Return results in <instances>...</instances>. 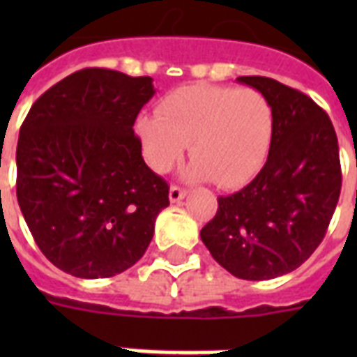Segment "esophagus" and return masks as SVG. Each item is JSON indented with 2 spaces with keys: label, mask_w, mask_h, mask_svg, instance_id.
<instances>
[{
  "label": "esophagus",
  "mask_w": 357,
  "mask_h": 357,
  "mask_svg": "<svg viewBox=\"0 0 357 357\" xmlns=\"http://www.w3.org/2000/svg\"><path fill=\"white\" fill-rule=\"evenodd\" d=\"M185 196H187V190L181 189V187H178V185H172L170 187V192H168V198H170V202L172 204H176V202L183 200Z\"/></svg>",
  "instance_id": "obj_1"
}]
</instances>
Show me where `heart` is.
Masks as SVG:
<instances>
[{
  "label": "heart",
  "mask_w": 357,
  "mask_h": 357,
  "mask_svg": "<svg viewBox=\"0 0 357 357\" xmlns=\"http://www.w3.org/2000/svg\"><path fill=\"white\" fill-rule=\"evenodd\" d=\"M135 129L155 172H168L190 144L195 162L189 178L238 189L259 174L268 157L274 107L255 89L189 85L159 103V116H139Z\"/></svg>",
  "instance_id": "1"
}]
</instances>
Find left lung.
I'll list each match as a JSON object with an SVG mask.
<instances>
[{"label":"left lung","mask_w":357,"mask_h":357,"mask_svg":"<svg viewBox=\"0 0 357 357\" xmlns=\"http://www.w3.org/2000/svg\"><path fill=\"white\" fill-rule=\"evenodd\" d=\"M274 107L265 167L244 189L218 198L200 237L218 265L241 280H272L298 268L326 235L341 195L337 135L304 92L243 75Z\"/></svg>","instance_id":"obj_1"}]
</instances>
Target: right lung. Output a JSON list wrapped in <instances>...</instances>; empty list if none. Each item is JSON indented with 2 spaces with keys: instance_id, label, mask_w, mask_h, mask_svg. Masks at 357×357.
Here are the masks:
<instances>
[{
  "instance_id": "add662e5",
  "label": "right lung",
  "mask_w": 357,
  "mask_h": 357,
  "mask_svg": "<svg viewBox=\"0 0 357 357\" xmlns=\"http://www.w3.org/2000/svg\"><path fill=\"white\" fill-rule=\"evenodd\" d=\"M151 77L74 72L42 94L20 128L16 196L53 265L75 278H111L144 255L168 183L142 159L133 123Z\"/></svg>"
}]
</instances>
